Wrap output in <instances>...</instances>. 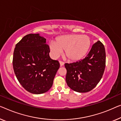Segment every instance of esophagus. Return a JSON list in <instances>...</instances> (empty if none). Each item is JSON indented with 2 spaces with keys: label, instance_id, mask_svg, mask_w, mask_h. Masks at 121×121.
<instances>
[{
  "label": "esophagus",
  "instance_id": "esophagus-1",
  "mask_svg": "<svg viewBox=\"0 0 121 121\" xmlns=\"http://www.w3.org/2000/svg\"><path fill=\"white\" fill-rule=\"evenodd\" d=\"M59 62H60V65L61 67H62L64 65V62H62V61H60Z\"/></svg>",
  "mask_w": 121,
  "mask_h": 121
}]
</instances>
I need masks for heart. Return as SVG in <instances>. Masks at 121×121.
Listing matches in <instances>:
<instances>
[{"instance_id": "b5f03b06", "label": "heart", "mask_w": 121, "mask_h": 121, "mask_svg": "<svg viewBox=\"0 0 121 121\" xmlns=\"http://www.w3.org/2000/svg\"><path fill=\"white\" fill-rule=\"evenodd\" d=\"M90 46L91 40L88 36L68 34L57 37L55 43H50L49 47L54 57H59L64 50V56L67 60L76 62L86 55Z\"/></svg>"}]
</instances>
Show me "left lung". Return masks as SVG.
I'll return each mask as SVG.
<instances>
[{
    "label": "left lung",
    "instance_id": "8db88e82",
    "mask_svg": "<svg viewBox=\"0 0 121 121\" xmlns=\"http://www.w3.org/2000/svg\"><path fill=\"white\" fill-rule=\"evenodd\" d=\"M105 60V48L98 41L84 59L65 65L67 85L74 91L80 93L87 92L94 89L103 75Z\"/></svg>",
    "mask_w": 121,
    "mask_h": 121
}]
</instances>
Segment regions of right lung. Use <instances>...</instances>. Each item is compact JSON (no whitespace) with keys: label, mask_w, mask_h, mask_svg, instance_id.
Segmentation results:
<instances>
[{"label":"right lung","mask_w":121,"mask_h":121,"mask_svg":"<svg viewBox=\"0 0 121 121\" xmlns=\"http://www.w3.org/2000/svg\"><path fill=\"white\" fill-rule=\"evenodd\" d=\"M46 39L39 34H30L16 44L13 56L14 73L21 85L33 94L50 89L60 67L58 61L49 56Z\"/></svg>","instance_id":"1"}]
</instances>
